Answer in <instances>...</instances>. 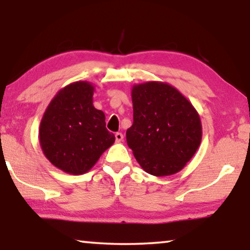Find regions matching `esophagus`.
<instances>
[{
  "label": "esophagus",
  "instance_id": "1",
  "mask_svg": "<svg viewBox=\"0 0 250 250\" xmlns=\"http://www.w3.org/2000/svg\"><path fill=\"white\" fill-rule=\"evenodd\" d=\"M115 138H116V141H117V142H122L123 141V140H124V135H123L122 134V133H116V134H115Z\"/></svg>",
  "mask_w": 250,
  "mask_h": 250
}]
</instances>
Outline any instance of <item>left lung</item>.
<instances>
[{
	"instance_id": "8db88e82",
	"label": "left lung",
	"mask_w": 250,
	"mask_h": 250,
	"mask_svg": "<svg viewBox=\"0 0 250 250\" xmlns=\"http://www.w3.org/2000/svg\"><path fill=\"white\" fill-rule=\"evenodd\" d=\"M133 125L126 141L136 162L153 176H168L184 168L199 148L200 116L192 104L165 82L132 86Z\"/></svg>"
}]
</instances>
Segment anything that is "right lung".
<instances>
[{
	"label": "right lung",
	"instance_id": "obj_1",
	"mask_svg": "<svg viewBox=\"0 0 250 250\" xmlns=\"http://www.w3.org/2000/svg\"><path fill=\"white\" fill-rule=\"evenodd\" d=\"M94 85L78 81L58 91L41 121L39 139L46 159L71 175L88 172L115 142L105 116L93 105Z\"/></svg>",
	"mask_w": 250,
	"mask_h": 250
}]
</instances>
